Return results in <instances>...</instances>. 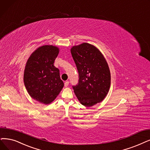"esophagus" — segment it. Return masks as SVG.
Instances as JSON below:
<instances>
[{"instance_id":"obj_1","label":"esophagus","mask_w":150,"mask_h":150,"mask_svg":"<svg viewBox=\"0 0 150 150\" xmlns=\"http://www.w3.org/2000/svg\"><path fill=\"white\" fill-rule=\"evenodd\" d=\"M69 81H66L65 82H64V86L65 87H68V85H69Z\"/></svg>"}]
</instances>
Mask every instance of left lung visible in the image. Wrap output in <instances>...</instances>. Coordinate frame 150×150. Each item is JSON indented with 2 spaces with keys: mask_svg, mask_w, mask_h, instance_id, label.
I'll return each instance as SVG.
<instances>
[{
  "mask_svg": "<svg viewBox=\"0 0 150 150\" xmlns=\"http://www.w3.org/2000/svg\"><path fill=\"white\" fill-rule=\"evenodd\" d=\"M71 52L79 74L78 83L73 86L77 98L87 107L101 102L111 85L110 71L103 55L88 43L73 47Z\"/></svg>",
  "mask_w": 150,
  "mask_h": 150,
  "instance_id": "left-lung-1",
  "label": "left lung"
}]
</instances>
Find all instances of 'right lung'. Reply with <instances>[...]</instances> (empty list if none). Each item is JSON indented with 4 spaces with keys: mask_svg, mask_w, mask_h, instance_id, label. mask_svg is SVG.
I'll return each instance as SVG.
<instances>
[{
    "mask_svg": "<svg viewBox=\"0 0 150 150\" xmlns=\"http://www.w3.org/2000/svg\"><path fill=\"white\" fill-rule=\"evenodd\" d=\"M58 47L43 45L29 57L24 73V83L31 97L47 105L54 100L64 86L59 71L54 66Z\"/></svg>",
    "mask_w": 150,
    "mask_h": 150,
    "instance_id": "right-lung-1",
    "label": "right lung"
}]
</instances>
